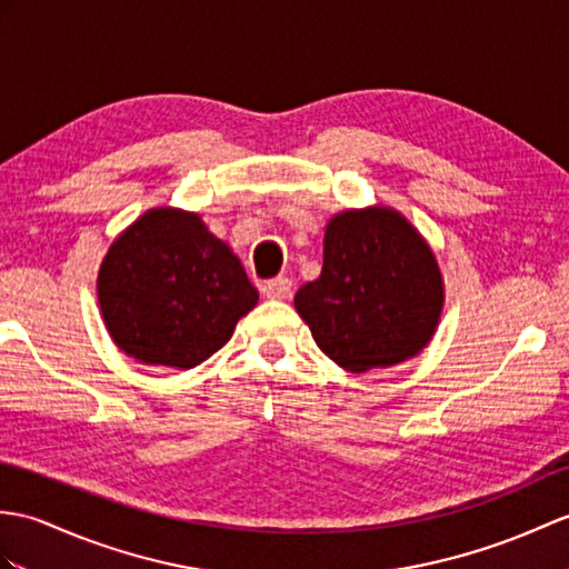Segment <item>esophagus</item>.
<instances>
[{"label": "esophagus", "mask_w": 569, "mask_h": 569, "mask_svg": "<svg viewBox=\"0 0 569 569\" xmlns=\"http://www.w3.org/2000/svg\"><path fill=\"white\" fill-rule=\"evenodd\" d=\"M261 290L263 296L271 300H286L290 296V290H293V283H290V279H286V276H276V279L263 283Z\"/></svg>", "instance_id": "esophagus-1"}]
</instances>
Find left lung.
Instances as JSON below:
<instances>
[{
  "label": "left lung",
  "instance_id": "8db88e82",
  "mask_svg": "<svg viewBox=\"0 0 569 569\" xmlns=\"http://www.w3.org/2000/svg\"><path fill=\"white\" fill-rule=\"evenodd\" d=\"M320 279L293 302L329 359L351 373L390 368L429 347L443 310L433 249L400 210H341L325 228Z\"/></svg>",
  "mask_w": 569,
  "mask_h": 569
}]
</instances>
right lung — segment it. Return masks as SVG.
I'll list each match as a JSON object with an SVG mask.
<instances>
[{
	"instance_id": "obj_1",
	"label": "right lung",
	"mask_w": 569,
	"mask_h": 569,
	"mask_svg": "<svg viewBox=\"0 0 569 569\" xmlns=\"http://www.w3.org/2000/svg\"><path fill=\"white\" fill-rule=\"evenodd\" d=\"M97 298L106 332L126 356L189 371L228 345L259 290L201 216L162 206L111 242Z\"/></svg>"
}]
</instances>
